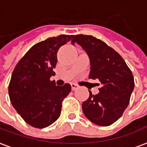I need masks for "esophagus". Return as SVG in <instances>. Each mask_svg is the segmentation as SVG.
Instances as JSON below:
<instances>
[{
  "mask_svg": "<svg viewBox=\"0 0 147 147\" xmlns=\"http://www.w3.org/2000/svg\"><path fill=\"white\" fill-rule=\"evenodd\" d=\"M71 89H72V90H76V89H77V88H78V85H76V84L75 83H71Z\"/></svg>",
  "mask_w": 147,
  "mask_h": 147,
  "instance_id": "1",
  "label": "esophagus"
}]
</instances>
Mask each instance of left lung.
I'll return each mask as SVG.
<instances>
[{
	"mask_svg": "<svg viewBox=\"0 0 147 147\" xmlns=\"http://www.w3.org/2000/svg\"><path fill=\"white\" fill-rule=\"evenodd\" d=\"M75 43L89 58L88 78L98 79L101 85L96 95L88 90L89 97L82 104V111L92 123L109 126L120 118L129 103L135 86L132 71L119 54L95 37L78 34L71 40Z\"/></svg>",
	"mask_w": 147,
	"mask_h": 147,
	"instance_id": "8db88e82",
	"label": "left lung"
}]
</instances>
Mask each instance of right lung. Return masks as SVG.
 <instances>
[{
    "mask_svg": "<svg viewBox=\"0 0 147 147\" xmlns=\"http://www.w3.org/2000/svg\"><path fill=\"white\" fill-rule=\"evenodd\" d=\"M74 35L61 34L34 45L17 64L8 86L10 100L18 113L30 126L45 128L61 114V102L71 86H56L50 81L55 75L59 48Z\"/></svg>",
    "mask_w": 147,
    "mask_h": 147,
    "instance_id": "obj_1",
    "label": "right lung"
}]
</instances>
